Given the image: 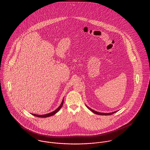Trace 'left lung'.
<instances>
[{"mask_svg":"<svg viewBox=\"0 0 150 150\" xmlns=\"http://www.w3.org/2000/svg\"><path fill=\"white\" fill-rule=\"evenodd\" d=\"M86 107H87L89 110H90L92 112H93V113H95V114H98V115H111V114H114V113H115V112H116L117 111H114V112H108V113L100 112H98V111H95V110L91 109L90 107H88L86 105Z\"/></svg>","mask_w":150,"mask_h":150,"instance_id":"obj_1","label":"left lung"}]
</instances>
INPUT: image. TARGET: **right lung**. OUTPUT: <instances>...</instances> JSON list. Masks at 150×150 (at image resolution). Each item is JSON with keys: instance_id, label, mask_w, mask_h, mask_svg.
Segmentation results:
<instances>
[{"instance_id": "1", "label": "right lung", "mask_w": 150, "mask_h": 150, "mask_svg": "<svg viewBox=\"0 0 150 150\" xmlns=\"http://www.w3.org/2000/svg\"><path fill=\"white\" fill-rule=\"evenodd\" d=\"M64 99L62 100V102L61 103V104L60 105V106L59 107H58L55 110H54V111L50 112V113H48V114H44V115H38V114H32L34 116H36V117H40V118H46V117H51L52 115H54V114H55L58 111H59V110L61 109V108L62 107V106H63V104H64Z\"/></svg>"}]
</instances>
